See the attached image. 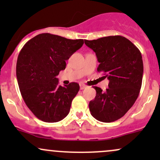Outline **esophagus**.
Masks as SVG:
<instances>
[{
    "label": "esophagus",
    "instance_id": "esophagus-1",
    "mask_svg": "<svg viewBox=\"0 0 160 160\" xmlns=\"http://www.w3.org/2000/svg\"><path fill=\"white\" fill-rule=\"evenodd\" d=\"M86 85H85V84H80V89H81V90H82V89H86Z\"/></svg>",
    "mask_w": 160,
    "mask_h": 160
}]
</instances>
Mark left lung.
<instances>
[{"instance_id": "8db88e82", "label": "left lung", "mask_w": 160, "mask_h": 160, "mask_svg": "<svg viewBox=\"0 0 160 160\" xmlns=\"http://www.w3.org/2000/svg\"><path fill=\"white\" fill-rule=\"evenodd\" d=\"M84 42L95 52L100 63L97 71L109 80L106 91L93 86L96 95L89 102V111L97 120L114 122L127 113L138 97L144 71L141 53L129 40L120 35Z\"/></svg>"}]
</instances>
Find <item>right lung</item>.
<instances>
[{
  "label": "right lung",
  "mask_w": 160,
  "mask_h": 160,
  "mask_svg": "<svg viewBox=\"0 0 160 160\" xmlns=\"http://www.w3.org/2000/svg\"><path fill=\"white\" fill-rule=\"evenodd\" d=\"M83 43L82 39L43 33L29 40L20 51L16 63L19 90L27 107L39 120L56 122L69 113L80 86L74 82L59 86L56 76Z\"/></svg>",
  "instance_id": "add662e5"
}]
</instances>
